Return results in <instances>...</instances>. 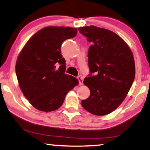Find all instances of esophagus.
Segmentation results:
<instances>
[{
    "mask_svg": "<svg viewBox=\"0 0 150 150\" xmlns=\"http://www.w3.org/2000/svg\"><path fill=\"white\" fill-rule=\"evenodd\" d=\"M77 79H78V81H79V85H83V79H82V77H80V76H79V77H77Z\"/></svg>",
    "mask_w": 150,
    "mask_h": 150,
    "instance_id": "34e87169",
    "label": "esophagus"
}]
</instances>
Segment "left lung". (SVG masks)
Returning <instances> with one entry per match:
<instances>
[{
    "instance_id": "left-lung-1",
    "label": "left lung",
    "mask_w": 150,
    "mask_h": 150,
    "mask_svg": "<svg viewBox=\"0 0 150 150\" xmlns=\"http://www.w3.org/2000/svg\"><path fill=\"white\" fill-rule=\"evenodd\" d=\"M78 30L92 43L88 55L89 75L83 81L90 96L81 105L93 115H108L123 102L132 86L135 75L133 53L112 31L93 25Z\"/></svg>"
}]
</instances>
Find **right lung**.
<instances>
[{
	"label": "right lung",
	"mask_w": 150,
	"mask_h": 150,
	"mask_svg": "<svg viewBox=\"0 0 150 150\" xmlns=\"http://www.w3.org/2000/svg\"><path fill=\"white\" fill-rule=\"evenodd\" d=\"M77 33V28L46 27L35 33L19 53L15 66L19 87L38 110H57L67 93L79 83L75 77L64 73L66 62L61 50L64 40ZM57 65L60 66L59 69Z\"/></svg>",
	"instance_id": "right-lung-1"
}]
</instances>
